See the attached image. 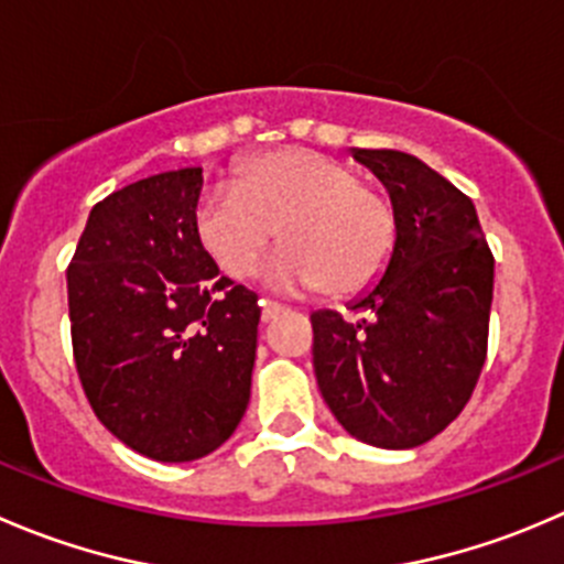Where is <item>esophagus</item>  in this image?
I'll list each match as a JSON object with an SVG mask.
<instances>
[{
    "label": "esophagus",
    "mask_w": 564,
    "mask_h": 564,
    "mask_svg": "<svg viewBox=\"0 0 564 564\" xmlns=\"http://www.w3.org/2000/svg\"><path fill=\"white\" fill-rule=\"evenodd\" d=\"M283 308H286V305H283V303H278V300H270V297H267V300H261V319H264V322L275 319V316L281 314Z\"/></svg>",
    "instance_id": "esophagus-1"
}]
</instances>
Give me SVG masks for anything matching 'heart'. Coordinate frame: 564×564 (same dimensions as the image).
<instances>
[{"instance_id": "1", "label": "heart", "mask_w": 564, "mask_h": 564, "mask_svg": "<svg viewBox=\"0 0 564 564\" xmlns=\"http://www.w3.org/2000/svg\"><path fill=\"white\" fill-rule=\"evenodd\" d=\"M195 228L220 270L250 278L270 242H286L275 278L333 297L364 292L386 272L397 215L386 195L347 165L311 149H278L242 162L231 187L200 200Z\"/></svg>"}]
</instances>
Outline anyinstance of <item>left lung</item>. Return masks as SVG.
Listing matches in <instances>:
<instances>
[{
	"label": "left lung",
	"instance_id": "8db88e82",
	"mask_svg": "<svg viewBox=\"0 0 564 564\" xmlns=\"http://www.w3.org/2000/svg\"><path fill=\"white\" fill-rule=\"evenodd\" d=\"M391 193L397 245L386 275L344 319L311 314L314 371L349 435L413 449L463 413L488 358L494 253L471 198L413 154L360 149Z\"/></svg>",
	"mask_w": 564,
	"mask_h": 564
}]
</instances>
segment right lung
Here are the masks:
<instances>
[{
    "mask_svg": "<svg viewBox=\"0 0 564 564\" xmlns=\"http://www.w3.org/2000/svg\"><path fill=\"white\" fill-rule=\"evenodd\" d=\"M200 167L93 206L68 264L76 375L104 427L160 463L226 444L250 402L259 294L220 275L195 228Z\"/></svg>",
    "mask_w": 564,
    "mask_h": 564,
    "instance_id": "obj_1",
    "label": "right lung"
}]
</instances>
